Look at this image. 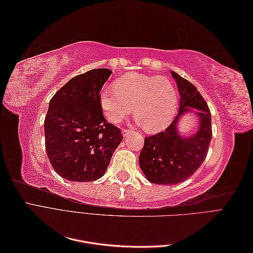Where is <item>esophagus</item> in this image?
<instances>
[{"mask_svg": "<svg viewBox=\"0 0 253 253\" xmlns=\"http://www.w3.org/2000/svg\"><path fill=\"white\" fill-rule=\"evenodd\" d=\"M132 133H134V129H132V128H124V129H122V134H124V136H127V135L132 134Z\"/></svg>", "mask_w": 253, "mask_h": 253, "instance_id": "34e87169", "label": "esophagus"}]
</instances>
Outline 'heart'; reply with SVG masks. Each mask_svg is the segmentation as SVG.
<instances>
[{"label":"heart","instance_id":"obj_1","mask_svg":"<svg viewBox=\"0 0 253 253\" xmlns=\"http://www.w3.org/2000/svg\"><path fill=\"white\" fill-rule=\"evenodd\" d=\"M114 91L103 90L99 104L113 124L132 112L145 132L156 133L169 126L176 113L177 91L166 77L127 73L113 83Z\"/></svg>","mask_w":253,"mask_h":253}]
</instances>
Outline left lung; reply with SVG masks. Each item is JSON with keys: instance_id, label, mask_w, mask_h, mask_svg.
Wrapping results in <instances>:
<instances>
[{"instance_id": "1", "label": "left lung", "mask_w": 253, "mask_h": 253, "mask_svg": "<svg viewBox=\"0 0 253 253\" xmlns=\"http://www.w3.org/2000/svg\"><path fill=\"white\" fill-rule=\"evenodd\" d=\"M180 95L179 111L164 132L144 137L139 166L147 179L157 185H175L191 177L202 166L212 138L211 113L205 99L192 83L171 72ZM191 107L199 110L200 129L193 136L181 137L177 122Z\"/></svg>"}]
</instances>
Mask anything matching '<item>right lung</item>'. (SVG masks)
<instances>
[{
  "label": "right lung",
  "mask_w": 253,
  "mask_h": 253,
  "mask_svg": "<svg viewBox=\"0 0 253 253\" xmlns=\"http://www.w3.org/2000/svg\"><path fill=\"white\" fill-rule=\"evenodd\" d=\"M112 72L96 68L78 75L52 96L44 120L45 149L61 177L71 181L100 178L122 140L120 128L105 120L99 104Z\"/></svg>",
  "instance_id": "1"
}]
</instances>
